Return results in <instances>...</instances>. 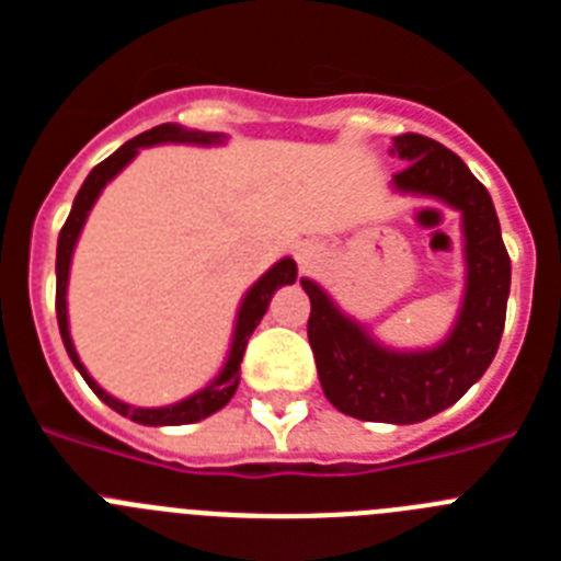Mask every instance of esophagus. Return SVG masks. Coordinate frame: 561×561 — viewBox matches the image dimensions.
<instances>
[{
  "label": "esophagus",
  "instance_id": "34e87169",
  "mask_svg": "<svg viewBox=\"0 0 561 561\" xmlns=\"http://www.w3.org/2000/svg\"><path fill=\"white\" fill-rule=\"evenodd\" d=\"M317 261H320V252H317L314 247H300V250H297V264H300L304 272L314 270Z\"/></svg>",
  "mask_w": 561,
  "mask_h": 561
}]
</instances>
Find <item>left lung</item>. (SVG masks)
I'll list each match as a JSON object with an SVG mask.
<instances>
[{"instance_id": "8db88e82", "label": "left lung", "mask_w": 561, "mask_h": 561, "mask_svg": "<svg viewBox=\"0 0 561 561\" xmlns=\"http://www.w3.org/2000/svg\"><path fill=\"white\" fill-rule=\"evenodd\" d=\"M393 153L408 160L393 176L399 191L430 193L463 213L469 277L449 340L419 354L379 348L320 286L306 277L300 284L311 300L309 342L325 399L362 421L415 424L453 408L492 365L505 325L512 261L492 196L458 153L424 134H399Z\"/></svg>"}]
</instances>
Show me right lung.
I'll return each instance as SVG.
<instances>
[{
  "mask_svg": "<svg viewBox=\"0 0 561 561\" xmlns=\"http://www.w3.org/2000/svg\"><path fill=\"white\" fill-rule=\"evenodd\" d=\"M219 134H205V131H187L180 126H153L151 131H142L140 137L128 140L126 146H121L112 157L101 162V165L92 168V173L87 176V182L81 185L76 196V205L69 210L67 221L61 227V236H58V255H56V314H58V331H61L64 348H67L69 359L81 370V376L87 379V385L95 390L98 399H103L112 410H117L126 419L137 421V424H148V427H171V424H193V421H202L207 415H213L216 410H221L227 401L232 399L238 388V379H241V359H244V348L250 334L255 331V325L261 323V317L270 309V300L275 295V289H280L284 284H295L297 277V264L291 257L277 261L270 272H266L250 291H247L241 311H238L236 334H232V348L227 356L225 370L219 374V379L210 381L205 390H199L191 399L180 401V404H171V408H131V404H123V401L112 399L106 390L98 388V381L87 374V368L78 359L76 348H72V336L67 329V277H69V261H72V250H76L78 232H81L83 221H87L89 210L95 205V199L101 196V191L106 187V182L112 180L114 173L123 171V165L134 160V153L140 151L142 146H157V142H216Z\"/></svg>",
  "mask_w": 561,
  "mask_h": 561,
  "instance_id": "1",
  "label": "right lung"
}]
</instances>
